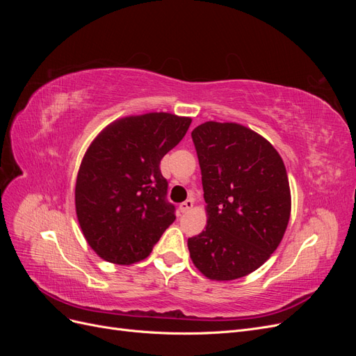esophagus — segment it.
I'll return each mask as SVG.
<instances>
[{
    "instance_id": "esophagus-1",
    "label": "esophagus",
    "mask_w": 356,
    "mask_h": 356,
    "mask_svg": "<svg viewBox=\"0 0 356 356\" xmlns=\"http://www.w3.org/2000/svg\"><path fill=\"white\" fill-rule=\"evenodd\" d=\"M191 208H193V200H191V199H187V200H184V202H182V203L179 204V211H181L182 213L188 212Z\"/></svg>"
}]
</instances>
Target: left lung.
I'll return each mask as SVG.
<instances>
[{
    "label": "left lung",
    "mask_w": 356,
    "mask_h": 356,
    "mask_svg": "<svg viewBox=\"0 0 356 356\" xmlns=\"http://www.w3.org/2000/svg\"><path fill=\"white\" fill-rule=\"evenodd\" d=\"M208 225L190 257L212 281L252 273L281 243L291 213L286 169L273 145L238 123L207 122L191 132Z\"/></svg>",
    "instance_id": "1"
}]
</instances>
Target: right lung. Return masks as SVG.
<instances>
[{
  "instance_id": "obj_1",
  "label": "right lung",
  "mask_w": 356,
  "mask_h": 356,
  "mask_svg": "<svg viewBox=\"0 0 356 356\" xmlns=\"http://www.w3.org/2000/svg\"><path fill=\"white\" fill-rule=\"evenodd\" d=\"M190 123L191 118L169 113L124 117L88 148L75 182V211L86 241L104 260H144L175 221L160 160Z\"/></svg>"
}]
</instances>
